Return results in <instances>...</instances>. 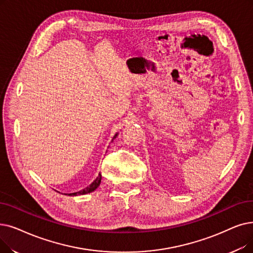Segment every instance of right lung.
I'll return each mask as SVG.
<instances>
[{
	"instance_id": "obj_1",
	"label": "right lung",
	"mask_w": 253,
	"mask_h": 253,
	"mask_svg": "<svg viewBox=\"0 0 253 253\" xmlns=\"http://www.w3.org/2000/svg\"><path fill=\"white\" fill-rule=\"evenodd\" d=\"M117 136V134L115 135V137ZM114 137V138H115ZM100 183H101V173H99L98 174V177L96 178V180L91 184V185H89L87 186V187H85L84 189H83V190H81V191H78V192H74V193H70L69 195L70 196H75V195H80V194H86V193H90V192H93L95 189H97V187L98 186L100 185Z\"/></svg>"
}]
</instances>
